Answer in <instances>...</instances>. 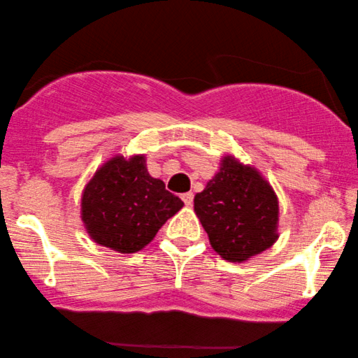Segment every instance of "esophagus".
Returning <instances> with one entry per match:
<instances>
[{"instance_id": "esophagus-1", "label": "esophagus", "mask_w": 358, "mask_h": 358, "mask_svg": "<svg viewBox=\"0 0 358 358\" xmlns=\"http://www.w3.org/2000/svg\"><path fill=\"white\" fill-rule=\"evenodd\" d=\"M180 199H182L185 206H192V202H194V194H192V192H185V194H182V196H180Z\"/></svg>"}]
</instances>
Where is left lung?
<instances>
[{"label": "left lung", "mask_w": 358, "mask_h": 358, "mask_svg": "<svg viewBox=\"0 0 358 358\" xmlns=\"http://www.w3.org/2000/svg\"><path fill=\"white\" fill-rule=\"evenodd\" d=\"M194 210L212 248L227 262L241 263L278 240V197L255 168L231 156L194 197Z\"/></svg>", "instance_id": "1"}]
</instances>
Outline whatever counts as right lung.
I'll use <instances>...</instances> for the list:
<instances>
[{
    "mask_svg": "<svg viewBox=\"0 0 358 358\" xmlns=\"http://www.w3.org/2000/svg\"><path fill=\"white\" fill-rule=\"evenodd\" d=\"M182 206L161 179L151 178L145 156H115L83 189L82 220L99 245L134 253L145 248Z\"/></svg>",
    "mask_w": 358,
    "mask_h": 358,
    "instance_id": "obj_1",
    "label": "right lung"
}]
</instances>
